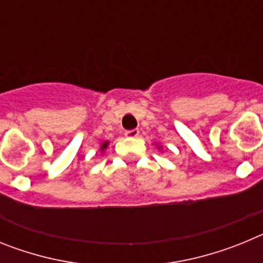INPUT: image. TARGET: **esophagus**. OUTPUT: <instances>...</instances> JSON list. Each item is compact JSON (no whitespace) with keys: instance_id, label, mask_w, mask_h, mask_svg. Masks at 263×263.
Masks as SVG:
<instances>
[{"instance_id":"obj_1","label":"esophagus","mask_w":263,"mask_h":263,"mask_svg":"<svg viewBox=\"0 0 263 263\" xmlns=\"http://www.w3.org/2000/svg\"><path fill=\"white\" fill-rule=\"evenodd\" d=\"M125 136L129 137V138H136V137L139 136V130L138 129L126 130V132H125Z\"/></svg>"}]
</instances>
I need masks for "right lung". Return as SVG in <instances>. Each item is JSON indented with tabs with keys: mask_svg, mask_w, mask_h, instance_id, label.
I'll list each match as a JSON object with an SVG mask.
<instances>
[{
	"mask_svg": "<svg viewBox=\"0 0 263 263\" xmlns=\"http://www.w3.org/2000/svg\"><path fill=\"white\" fill-rule=\"evenodd\" d=\"M106 147H108V142H104L103 146H101V152H104Z\"/></svg>",
	"mask_w": 263,
	"mask_h": 263,
	"instance_id": "1",
	"label": "right lung"
}]
</instances>
